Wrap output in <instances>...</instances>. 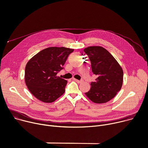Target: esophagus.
<instances>
[{
    "instance_id": "34e87169",
    "label": "esophagus",
    "mask_w": 148,
    "mask_h": 148,
    "mask_svg": "<svg viewBox=\"0 0 148 148\" xmlns=\"http://www.w3.org/2000/svg\"><path fill=\"white\" fill-rule=\"evenodd\" d=\"M73 79L74 80V81H75L76 82H77V83H83V79H81V80H78V79H75V78H74Z\"/></svg>"
}]
</instances>
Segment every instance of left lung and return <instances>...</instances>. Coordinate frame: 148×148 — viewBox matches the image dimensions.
I'll return each instance as SVG.
<instances>
[{
    "mask_svg": "<svg viewBox=\"0 0 148 148\" xmlns=\"http://www.w3.org/2000/svg\"><path fill=\"white\" fill-rule=\"evenodd\" d=\"M90 62L92 72L97 76L91 83L87 97L96 103H104L115 97L122 88L123 72L111 53L101 47H89L84 49Z\"/></svg>",
    "mask_w": 148,
    "mask_h": 148,
    "instance_id": "obj_1",
    "label": "left lung"
}]
</instances>
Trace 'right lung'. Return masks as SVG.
<instances>
[{
  "label": "right lung",
  "mask_w": 148,
  "mask_h": 148,
  "mask_svg": "<svg viewBox=\"0 0 148 148\" xmlns=\"http://www.w3.org/2000/svg\"><path fill=\"white\" fill-rule=\"evenodd\" d=\"M73 49L49 47L34 56L25 67V79L32 95L40 101L52 103L65 92L67 81L57 74Z\"/></svg>",
  "instance_id": "add662e5"
}]
</instances>
